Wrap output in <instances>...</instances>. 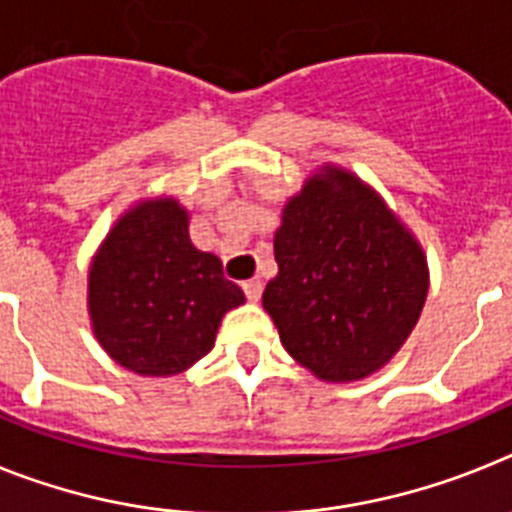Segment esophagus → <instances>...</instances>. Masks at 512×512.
Returning a JSON list of instances; mask_svg holds the SVG:
<instances>
[{
  "mask_svg": "<svg viewBox=\"0 0 512 512\" xmlns=\"http://www.w3.org/2000/svg\"><path fill=\"white\" fill-rule=\"evenodd\" d=\"M241 287H243V292H246L248 300H251V302H259L261 289H264V282H261L259 277H253V279H248V282H243Z\"/></svg>",
  "mask_w": 512,
  "mask_h": 512,
  "instance_id": "1",
  "label": "esophagus"
}]
</instances>
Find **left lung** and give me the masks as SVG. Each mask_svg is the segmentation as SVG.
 I'll return each mask as SVG.
<instances>
[{"mask_svg":"<svg viewBox=\"0 0 512 512\" xmlns=\"http://www.w3.org/2000/svg\"><path fill=\"white\" fill-rule=\"evenodd\" d=\"M279 274L264 310L295 361L325 382L382 369L415 328L428 266L379 194L343 169H325L289 200L274 235Z\"/></svg>","mask_w":512,"mask_h":512,"instance_id":"obj_1","label":"left lung"}]
</instances>
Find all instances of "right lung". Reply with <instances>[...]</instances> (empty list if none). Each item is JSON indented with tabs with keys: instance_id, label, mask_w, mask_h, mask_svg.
<instances>
[{
	"instance_id": "obj_1",
	"label": "right lung",
	"mask_w": 512,
	"mask_h": 512,
	"mask_svg": "<svg viewBox=\"0 0 512 512\" xmlns=\"http://www.w3.org/2000/svg\"><path fill=\"white\" fill-rule=\"evenodd\" d=\"M243 302L220 259L194 248L176 200L125 212L89 269L94 336L143 377H171L210 354L223 315Z\"/></svg>"
}]
</instances>
